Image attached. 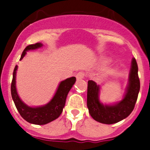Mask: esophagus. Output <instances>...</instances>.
<instances>
[{
  "instance_id": "esophagus-1",
  "label": "esophagus",
  "mask_w": 150,
  "mask_h": 150,
  "mask_svg": "<svg viewBox=\"0 0 150 150\" xmlns=\"http://www.w3.org/2000/svg\"><path fill=\"white\" fill-rule=\"evenodd\" d=\"M85 77V73L83 72H79L77 73L76 75V78L78 80H81L83 78H84Z\"/></svg>"
}]
</instances>
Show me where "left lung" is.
Here are the masks:
<instances>
[{
    "mask_svg": "<svg viewBox=\"0 0 150 150\" xmlns=\"http://www.w3.org/2000/svg\"><path fill=\"white\" fill-rule=\"evenodd\" d=\"M140 81L138 75V65L135 58L133 59L129 84L123 99L115 105H103L99 100V86L93 81H88L87 107L91 116L96 121L104 124H113L128 117L135 107L139 92Z\"/></svg>",
    "mask_w": 150,
    "mask_h": 150,
    "instance_id": "obj_1",
    "label": "left lung"
}]
</instances>
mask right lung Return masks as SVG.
Returning a JSON list of instances; mask_svg holds the SVG:
<instances>
[{"mask_svg":"<svg viewBox=\"0 0 150 150\" xmlns=\"http://www.w3.org/2000/svg\"><path fill=\"white\" fill-rule=\"evenodd\" d=\"M41 46L42 44L40 43L29 45L22 52L20 60L25 57L27 51L35 49ZM16 69H17V65L15 66L13 69V78L11 85V92L12 99L20 115L26 121L35 125H45L58 118L62 112L63 108L65 105L68 93L76 81L75 77H72L67 78L65 81H62L53 99L46 105L39 107H30L21 101L16 92V85H15Z\"/></svg>","mask_w":150,"mask_h":150,"instance_id":"obj_1","label":"right lung"}]
</instances>
